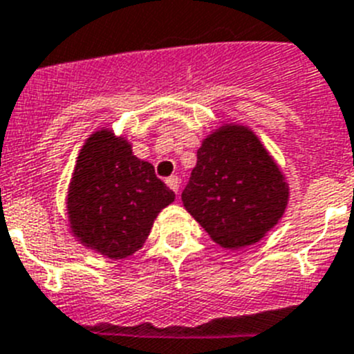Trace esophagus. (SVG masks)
Returning <instances> with one entry per match:
<instances>
[{
  "label": "esophagus",
  "mask_w": 354,
  "mask_h": 354,
  "mask_svg": "<svg viewBox=\"0 0 354 354\" xmlns=\"http://www.w3.org/2000/svg\"><path fill=\"white\" fill-rule=\"evenodd\" d=\"M179 184H180V180L177 175H170V177L167 179V186L170 187L171 191H175V193H179Z\"/></svg>",
  "instance_id": "1"
}]
</instances>
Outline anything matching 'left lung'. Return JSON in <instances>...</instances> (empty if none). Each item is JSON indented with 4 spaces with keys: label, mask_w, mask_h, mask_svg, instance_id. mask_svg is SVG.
Segmentation results:
<instances>
[{
    "label": "left lung",
    "mask_w": 354,
    "mask_h": 354,
    "mask_svg": "<svg viewBox=\"0 0 354 354\" xmlns=\"http://www.w3.org/2000/svg\"><path fill=\"white\" fill-rule=\"evenodd\" d=\"M184 209L216 244L241 249L263 239L286 210L284 175L248 126L225 124L203 138Z\"/></svg>",
    "instance_id": "1"
}]
</instances>
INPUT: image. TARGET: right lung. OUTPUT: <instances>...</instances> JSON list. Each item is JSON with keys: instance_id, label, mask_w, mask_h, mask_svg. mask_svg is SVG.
I'll use <instances>...</instances> for the list:
<instances>
[{"instance_id": "obj_1", "label": "right lung", "mask_w": 354, "mask_h": 354, "mask_svg": "<svg viewBox=\"0 0 354 354\" xmlns=\"http://www.w3.org/2000/svg\"><path fill=\"white\" fill-rule=\"evenodd\" d=\"M175 193L149 161L112 129H98L82 145L68 186V223L80 244L110 259L144 245L158 214Z\"/></svg>"}]
</instances>
